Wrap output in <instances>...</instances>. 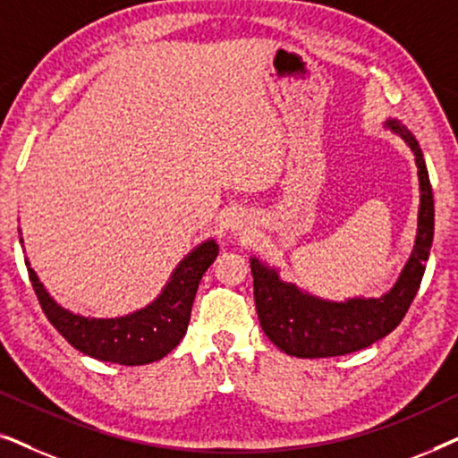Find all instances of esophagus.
Listing matches in <instances>:
<instances>
[{"label":"esophagus","mask_w":458,"mask_h":458,"mask_svg":"<svg viewBox=\"0 0 458 458\" xmlns=\"http://www.w3.org/2000/svg\"><path fill=\"white\" fill-rule=\"evenodd\" d=\"M229 229H231V233H235V235H246L250 231L248 218H243V215H233L229 218Z\"/></svg>","instance_id":"34e87169"}]
</instances>
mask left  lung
I'll return each mask as SVG.
<instances>
[{"mask_svg":"<svg viewBox=\"0 0 458 458\" xmlns=\"http://www.w3.org/2000/svg\"><path fill=\"white\" fill-rule=\"evenodd\" d=\"M384 127L411 148L417 162L421 202L411 259L406 260L396 284L384 296L348 298L335 302L312 296L293 284H285L277 268L252 256L250 268L254 277V302L260 327L285 354L298 359H327L371 346L398 327L417 296L434 242V193L415 135L398 121H386Z\"/></svg>","mask_w":458,"mask_h":458,"instance_id":"obj_1","label":"left lung"}]
</instances>
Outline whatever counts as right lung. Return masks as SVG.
I'll return each instance as SVG.
<instances>
[{
  "mask_svg": "<svg viewBox=\"0 0 458 458\" xmlns=\"http://www.w3.org/2000/svg\"><path fill=\"white\" fill-rule=\"evenodd\" d=\"M216 256L218 243L202 242L179 262L154 302L131 315L112 318L77 315L60 306L43 287L30 262H24L43 312L72 348L91 359L135 367L160 360L183 340L198 285Z\"/></svg>",
  "mask_w": 458,
  "mask_h": 458,
  "instance_id": "add662e5",
  "label": "right lung"
}]
</instances>
